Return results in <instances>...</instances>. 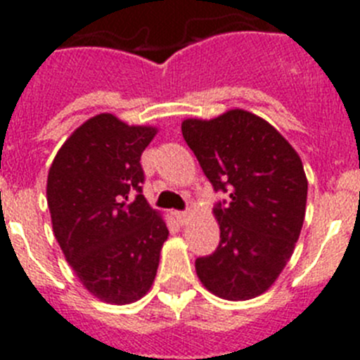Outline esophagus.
I'll list each match as a JSON object with an SVG mask.
<instances>
[{
  "label": "esophagus",
  "mask_w": 360,
  "mask_h": 360,
  "mask_svg": "<svg viewBox=\"0 0 360 360\" xmlns=\"http://www.w3.org/2000/svg\"><path fill=\"white\" fill-rule=\"evenodd\" d=\"M174 218H176V221L180 225H186L187 221H189V212L186 211H176L174 212Z\"/></svg>",
  "instance_id": "obj_1"
}]
</instances>
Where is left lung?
Returning <instances> with one entry per match:
<instances>
[{
  "label": "left lung",
  "mask_w": 360,
  "mask_h": 360,
  "mask_svg": "<svg viewBox=\"0 0 360 360\" xmlns=\"http://www.w3.org/2000/svg\"><path fill=\"white\" fill-rule=\"evenodd\" d=\"M182 135L214 191L229 193L214 207L219 245L196 259V274L221 299L257 297L274 285L301 234L303 162L274 126L245 110L186 119Z\"/></svg>",
  "instance_id": "obj_1"
}]
</instances>
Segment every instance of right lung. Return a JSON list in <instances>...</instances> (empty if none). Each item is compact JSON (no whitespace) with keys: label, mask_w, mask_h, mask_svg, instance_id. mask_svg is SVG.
Instances as JSON below:
<instances>
[{"label":"right lung","mask_w":360,"mask_h":360,"mask_svg":"<svg viewBox=\"0 0 360 360\" xmlns=\"http://www.w3.org/2000/svg\"><path fill=\"white\" fill-rule=\"evenodd\" d=\"M155 135L153 126L101 113L68 136L49 171L57 243L86 290L104 303L128 304L148 294L169 236L141 186V157Z\"/></svg>","instance_id":"add662e5"}]
</instances>
